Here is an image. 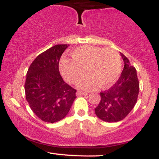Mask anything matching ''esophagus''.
Instances as JSON below:
<instances>
[{"label":"esophagus","mask_w":159,"mask_h":159,"mask_svg":"<svg viewBox=\"0 0 159 159\" xmlns=\"http://www.w3.org/2000/svg\"><path fill=\"white\" fill-rule=\"evenodd\" d=\"M76 95H77L78 96H86V95H87V93H86V92H82V91H78L77 92V93H76Z\"/></svg>","instance_id":"1"}]
</instances>
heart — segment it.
Returning <instances> with one entry per match:
<instances>
[{"instance_id":"b5f03b06","label":"heart","mask_w":159,"mask_h":159,"mask_svg":"<svg viewBox=\"0 0 159 159\" xmlns=\"http://www.w3.org/2000/svg\"><path fill=\"white\" fill-rule=\"evenodd\" d=\"M72 60L63 59L61 63L62 75L71 84L79 81L78 87L91 90L96 85L106 88L117 80L122 69L119 52L111 48L83 45L71 53Z\"/></svg>"}]
</instances>
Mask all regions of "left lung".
Wrapping results in <instances>:
<instances>
[{"instance_id": "8db88e82", "label": "left lung", "mask_w": 159, "mask_h": 159, "mask_svg": "<svg viewBox=\"0 0 159 159\" xmlns=\"http://www.w3.org/2000/svg\"><path fill=\"white\" fill-rule=\"evenodd\" d=\"M124 68L118 81L108 90L100 93L98 105L95 113L99 119L107 123L123 120L134 108L139 93V81L135 68L121 54Z\"/></svg>"}]
</instances>
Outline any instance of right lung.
Instances as JSON below:
<instances>
[{
	"instance_id": "1",
	"label": "right lung",
	"mask_w": 159,
	"mask_h": 159,
	"mask_svg": "<svg viewBox=\"0 0 159 159\" xmlns=\"http://www.w3.org/2000/svg\"><path fill=\"white\" fill-rule=\"evenodd\" d=\"M69 45H56L41 53L27 72L25 90L33 112L46 123L66 116L76 98V90L63 81L59 72L61 55Z\"/></svg>"
}]
</instances>
